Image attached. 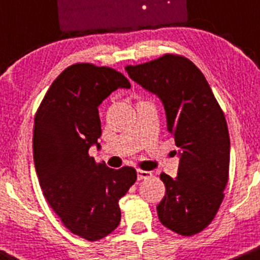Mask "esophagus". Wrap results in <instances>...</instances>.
Returning <instances> with one entry per match:
<instances>
[{"instance_id": "obj_1", "label": "esophagus", "mask_w": 260, "mask_h": 260, "mask_svg": "<svg viewBox=\"0 0 260 260\" xmlns=\"http://www.w3.org/2000/svg\"><path fill=\"white\" fill-rule=\"evenodd\" d=\"M151 171H146V170H141V169H138L137 170V178L138 180H143V179H148L151 178Z\"/></svg>"}]
</instances>
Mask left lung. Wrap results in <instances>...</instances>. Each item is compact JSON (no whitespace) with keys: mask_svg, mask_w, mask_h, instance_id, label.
<instances>
[{"mask_svg":"<svg viewBox=\"0 0 260 260\" xmlns=\"http://www.w3.org/2000/svg\"><path fill=\"white\" fill-rule=\"evenodd\" d=\"M125 71L160 98L179 147L178 176L160 174L166 193L158 220L179 235H196L212 222L225 197L230 136L222 109L201 70L185 57L164 54Z\"/></svg>","mask_w":260,"mask_h":260,"instance_id":"obj_1","label":"left lung"}]
</instances>
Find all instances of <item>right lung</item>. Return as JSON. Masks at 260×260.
<instances>
[{"label":"right lung","mask_w":260,"mask_h":260,"mask_svg":"<svg viewBox=\"0 0 260 260\" xmlns=\"http://www.w3.org/2000/svg\"><path fill=\"white\" fill-rule=\"evenodd\" d=\"M119 87H131L120 72L76 63L53 81L34 119L32 155L43 196L63 225L89 241L118 228L119 200L137 179L131 166L115 170L89 155L92 145L100 147L98 107Z\"/></svg>","instance_id":"obj_1"}]
</instances>
